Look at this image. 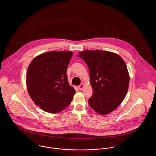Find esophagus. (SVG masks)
<instances>
[{"label":"esophagus","instance_id":"1","mask_svg":"<svg viewBox=\"0 0 156 156\" xmlns=\"http://www.w3.org/2000/svg\"><path fill=\"white\" fill-rule=\"evenodd\" d=\"M84 87H85V85L83 83H82L80 85H79L78 87V88L80 89V90H82V89H83V88H84Z\"/></svg>","mask_w":156,"mask_h":156}]
</instances>
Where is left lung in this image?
<instances>
[{"label": "left lung", "mask_w": 156, "mask_h": 156, "mask_svg": "<svg viewBox=\"0 0 156 156\" xmlns=\"http://www.w3.org/2000/svg\"><path fill=\"white\" fill-rule=\"evenodd\" d=\"M89 68L93 93L90 107L105 115L116 109L124 100L129 86L130 76L123 59L108 51L85 50L79 52Z\"/></svg>", "instance_id": "left-lung-1"}]
</instances>
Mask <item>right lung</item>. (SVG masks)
I'll return each mask as SVG.
<instances>
[{"mask_svg": "<svg viewBox=\"0 0 156 156\" xmlns=\"http://www.w3.org/2000/svg\"><path fill=\"white\" fill-rule=\"evenodd\" d=\"M73 53L51 51L36 56L26 74V86L34 103L42 110L56 113L71 103L76 90L69 85L67 67Z\"/></svg>", "mask_w": 156, "mask_h": 156, "instance_id": "add662e5", "label": "right lung"}]
</instances>
